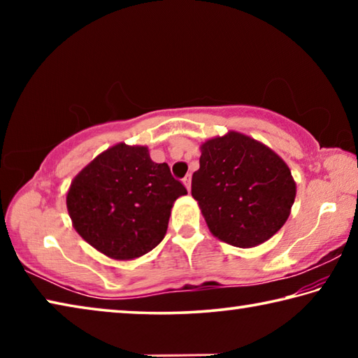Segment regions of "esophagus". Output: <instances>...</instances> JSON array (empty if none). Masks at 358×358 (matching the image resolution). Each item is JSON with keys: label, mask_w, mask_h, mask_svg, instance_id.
Masks as SVG:
<instances>
[{"label": "esophagus", "mask_w": 358, "mask_h": 358, "mask_svg": "<svg viewBox=\"0 0 358 358\" xmlns=\"http://www.w3.org/2000/svg\"><path fill=\"white\" fill-rule=\"evenodd\" d=\"M183 183L187 187V191H189L191 189V175H186V177L183 178Z\"/></svg>", "instance_id": "34e87169"}]
</instances>
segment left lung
Listing matches in <instances>:
<instances>
[{
    "mask_svg": "<svg viewBox=\"0 0 358 358\" xmlns=\"http://www.w3.org/2000/svg\"><path fill=\"white\" fill-rule=\"evenodd\" d=\"M201 150L191 192L211 234L237 248L273 237L295 201V181L286 162L238 132L211 138Z\"/></svg>",
    "mask_w": 358,
    "mask_h": 358,
    "instance_id": "8db88e82",
    "label": "left lung"
}]
</instances>
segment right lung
<instances>
[{
  "instance_id": "1",
  "label": "right lung",
  "mask_w": 358,
  "mask_h": 358,
  "mask_svg": "<svg viewBox=\"0 0 358 358\" xmlns=\"http://www.w3.org/2000/svg\"><path fill=\"white\" fill-rule=\"evenodd\" d=\"M187 194L147 147L120 143L77 175L66 203L80 237L112 259L141 257L164 238L173 202Z\"/></svg>"
}]
</instances>
